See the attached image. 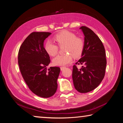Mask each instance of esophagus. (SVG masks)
Instances as JSON below:
<instances>
[{"instance_id":"1","label":"esophagus","mask_w":123,"mask_h":123,"mask_svg":"<svg viewBox=\"0 0 123 123\" xmlns=\"http://www.w3.org/2000/svg\"><path fill=\"white\" fill-rule=\"evenodd\" d=\"M66 68V67H60V69H61V70H63L64 69H65Z\"/></svg>"}]
</instances>
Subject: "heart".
<instances>
[{"mask_svg":"<svg viewBox=\"0 0 123 123\" xmlns=\"http://www.w3.org/2000/svg\"><path fill=\"white\" fill-rule=\"evenodd\" d=\"M59 47H64L65 55H60L53 60V63L55 66H64L67 65L73 61V55L74 57H79L81 56L84 49L83 40L76 37L75 34L64 31L58 33L54 37ZM44 49L47 54L54 56L58 53V46L51 40H48L44 45Z\"/></svg>","mask_w":123,"mask_h":123,"instance_id":"obj_1","label":"heart"}]
</instances>
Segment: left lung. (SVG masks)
Returning a JSON list of instances; mask_svg holds the SVG:
<instances>
[{
  "label": "left lung",
  "mask_w": 123,
  "mask_h": 123,
  "mask_svg": "<svg viewBox=\"0 0 123 123\" xmlns=\"http://www.w3.org/2000/svg\"><path fill=\"white\" fill-rule=\"evenodd\" d=\"M84 35V49L81 58L73 66L72 77L76 90L86 93L94 90L104 79L106 66L104 47L98 37L86 26L80 28Z\"/></svg>",
  "instance_id": "1"
}]
</instances>
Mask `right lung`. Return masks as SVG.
Returning <instances> with one entry per match:
<instances>
[{
	"instance_id": "right-lung-1",
	"label": "right lung",
	"mask_w": 123,
	"mask_h": 123,
	"mask_svg": "<svg viewBox=\"0 0 123 123\" xmlns=\"http://www.w3.org/2000/svg\"><path fill=\"white\" fill-rule=\"evenodd\" d=\"M52 34L33 32L24 40L18 53V64L24 80L32 92L39 97H50L57 88L60 68L47 69L50 57L44 48V40Z\"/></svg>"
}]
</instances>
